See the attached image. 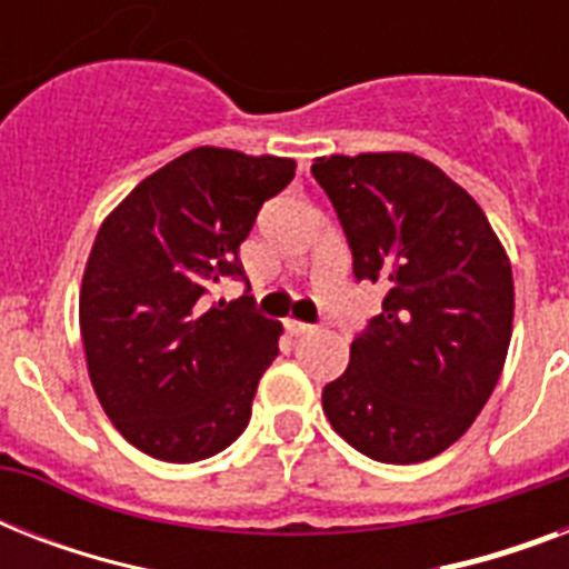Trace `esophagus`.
Wrapping results in <instances>:
<instances>
[{
	"label": "esophagus",
	"mask_w": 569,
	"mask_h": 569,
	"mask_svg": "<svg viewBox=\"0 0 569 569\" xmlns=\"http://www.w3.org/2000/svg\"><path fill=\"white\" fill-rule=\"evenodd\" d=\"M286 330H289L292 337H303V333H312V325H307V321H298V319H286Z\"/></svg>",
	"instance_id": "1"
}]
</instances>
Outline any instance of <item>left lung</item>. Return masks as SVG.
<instances>
[{
  "label": "left lung",
  "instance_id": "left-lung-1",
  "mask_svg": "<svg viewBox=\"0 0 569 569\" xmlns=\"http://www.w3.org/2000/svg\"><path fill=\"white\" fill-rule=\"evenodd\" d=\"M357 283L383 303L321 405L333 431L380 463H419L463 437L502 375L511 262L481 206L413 153L316 159Z\"/></svg>",
  "mask_w": 569,
  "mask_h": 569
}]
</instances>
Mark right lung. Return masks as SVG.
<instances>
[{
  "label": "right lung",
  "mask_w": 569,
  "mask_h": 569,
  "mask_svg": "<svg viewBox=\"0 0 569 569\" xmlns=\"http://www.w3.org/2000/svg\"><path fill=\"white\" fill-rule=\"evenodd\" d=\"M292 159L197 147L106 218L79 295L93 392L123 437L150 458L194 463L241 437L257 383L283 328L248 292L239 244L266 200L292 182Z\"/></svg>",
  "instance_id": "1"
}]
</instances>
